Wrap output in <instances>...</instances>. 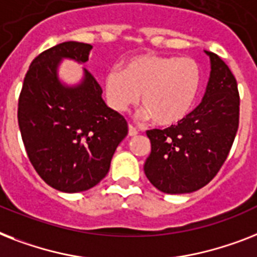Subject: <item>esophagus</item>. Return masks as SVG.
<instances>
[{
    "instance_id": "obj_1",
    "label": "esophagus",
    "mask_w": 257,
    "mask_h": 257,
    "mask_svg": "<svg viewBox=\"0 0 257 257\" xmlns=\"http://www.w3.org/2000/svg\"><path fill=\"white\" fill-rule=\"evenodd\" d=\"M137 133H139V131H137V129H136L135 126H133V125L129 124V126H128V135L129 136H136V135H137Z\"/></svg>"
}]
</instances>
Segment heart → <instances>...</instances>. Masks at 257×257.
<instances>
[{
  "mask_svg": "<svg viewBox=\"0 0 257 257\" xmlns=\"http://www.w3.org/2000/svg\"><path fill=\"white\" fill-rule=\"evenodd\" d=\"M201 83V67L193 58L144 53L125 60L121 71H109L103 88L107 104L116 112L136 105L141 95L144 117L172 126L193 109Z\"/></svg>",
  "mask_w": 257,
  "mask_h": 257,
  "instance_id": "b5f03b06",
  "label": "heart"
}]
</instances>
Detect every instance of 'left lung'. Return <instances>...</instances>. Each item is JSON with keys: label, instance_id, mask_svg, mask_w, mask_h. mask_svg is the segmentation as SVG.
Segmentation results:
<instances>
[{"label": "left lung", "instance_id": "left-lung-1", "mask_svg": "<svg viewBox=\"0 0 257 257\" xmlns=\"http://www.w3.org/2000/svg\"><path fill=\"white\" fill-rule=\"evenodd\" d=\"M204 53L211 71L202 103L179 124L147 132L152 152L144 172L162 193H193L206 186L224 164L236 136V79L216 54Z\"/></svg>", "mask_w": 257, "mask_h": 257}]
</instances>
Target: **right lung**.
Masks as SVG:
<instances>
[{
    "label": "right lung",
    "mask_w": 257,
    "mask_h": 257,
    "mask_svg": "<svg viewBox=\"0 0 257 257\" xmlns=\"http://www.w3.org/2000/svg\"><path fill=\"white\" fill-rule=\"evenodd\" d=\"M92 46L63 42L31 62L18 100V125L31 165L47 185L63 193L96 186L107 176L126 120L110 109L101 87L83 70L78 84L59 79L63 59L83 64Z\"/></svg>",
    "instance_id": "1"
}]
</instances>
